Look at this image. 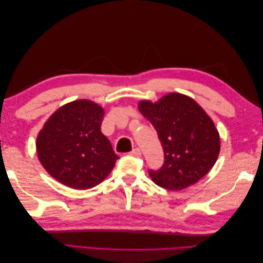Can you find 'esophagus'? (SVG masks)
Returning <instances> with one entry per match:
<instances>
[{
	"mask_svg": "<svg viewBox=\"0 0 263 263\" xmlns=\"http://www.w3.org/2000/svg\"><path fill=\"white\" fill-rule=\"evenodd\" d=\"M129 155H132V156H134V157L139 158V157H141V151H140L139 148H135V149H133V150L130 151Z\"/></svg>",
	"mask_w": 263,
	"mask_h": 263,
	"instance_id": "1",
	"label": "esophagus"
}]
</instances>
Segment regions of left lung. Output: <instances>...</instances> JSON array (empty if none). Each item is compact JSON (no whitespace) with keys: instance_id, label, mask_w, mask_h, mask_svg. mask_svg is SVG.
Returning a JSON list of instances; mask_svg holds the SVG:
<instances>
[{"instance_id":"obj_1","label":"left lung","mask_w":263,"mask_h":263,"mask_svg":"<svg viewBox=\"0 0 263 263\" xmlns=\"http://www.w3.org/2000/svg\"><path fill=\"white\" fill-rule=\"evenodd\" d=\"M138 108L155 127L163 147L162 166L149 170L157 185L181 191L209 173L219 155V134L193 99L169 93L156 103L140 101Z\"/></svg>"}]
</instances>
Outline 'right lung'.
Returning a JSON list of instances; mask_svg holds the SVG:
<instances>
[{
  "mask_svg": "<svg viewBox=\"0 0 263 263\" xmlns=\"http://www.w3.org/2000/svg\"><path fill=\"white\" fill-rule=\"evenodd\" d=\"M104 109L90 100L61 106L39 132L36 148L46 171L74 190L97 186L114 168L118 157L102 134Z\"/></svg>",
  "mask_w": 263,
  "mask_h": 263,
  "instance_id": "obj_1",
  "label": "right lung"
}]
</instances>
